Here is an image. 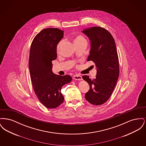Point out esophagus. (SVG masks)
I'll list each match as a JSON object with an SVG mask.
<instances>
[{
    "instance_id": "obj_1",
    "label": "esophagus",
    "mask_w": 146,
    "mask_h": 146,
    "mask_svg": "<svg viewBox=\"0 0 146 146\" xmlns=\"http://www.w3.org/2000/svg\"><path fill=\"white\" fill-rule=\"evenodd\" d=\"M73 79L75 80H80L82 79V77L81 76L79 75V74H76L73 76Z\"/></svg>"
}]
</instances>
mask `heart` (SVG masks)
Segmentation results:
<instances>
[{
  "mask_svg": "<svg viewBox=\"0 0 146 146\" xmlns=\"http://www.w3.org/2000/svg\"><path fill=\"white\" fill-rule=\"evenodd\" d=\"M63 42H64V41L63 40H61L57 43V44L56 45V51L57 52H58L60 51V49L63 44ZM73 42L76 47V46L84 45V44L87 45L88 42H87L86 38L83 35H82V34H79V35H76L74 37Z\"/></svg>",
  "mask_w": 146,
  "mask_h": 146,
  "instance_id": "obj_1",
  "label": "heart"
}]
</instances>
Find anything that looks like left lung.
Returning a JSON list of instances; mask_svg holds the SVG:
<instances>
[{
  "mask_svg": "<svg viewBox=\"0 0 146 146\" xmlns=\"http://www.w3.org/2000/svg\"><path fill=\"white\" fill-rule=\"evenodd\" d=\"M90 39L91 50L88 61L97 67L96 78L82 76L90 86L85 99L91 104H104L111 97L119 76V63L114 39L110 32L101 27H94L82 31Z\"/></svg>",
  "mask_w": 146,
  "mask_h": 146,
  "instance_id": "left-lung-1",
  "label": "left lung"
}]
</instances>
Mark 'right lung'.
Instances as JSON below:
<instances>
[{
  "label": "right lung",
  "mask_w": 146,
  "mask_h": 146,
  "mask_svg": "<svg viewBox=\"0 0 146 146\" xmlns=\"http://www.w3.org/2000/svg\"><path fill=\"white\" fill-rule=\"evenodd\" d=\"M63 35L58 28L44 29L35 35L30 48L29 69L33 90L40 102L50 109L62 104L61 88L72 80L69 75H56L52 71V61L57 58L56 45Z\"/></svg>",
  "instance_id": "add662e5"
}]
</instances>
